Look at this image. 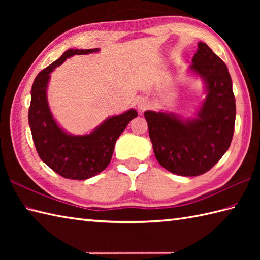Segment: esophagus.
<instances>
[{
    "label": "esophagus",
    "instance_id": "1",
    "mask_svg": "<svg viewBox=\"0 0 260 260\" xmlns=\"http://www.w3.org/2000/svg\"><path fill=\"white\" fill-rule=\"evenodd\" d=\"M137 107H139L141 112H144L145 109L150 107V103H148L146 98H140L139 101H137Z\"/></svg>",
    "mask_w": 260,
    "mask_h": 260
}]
</instances>
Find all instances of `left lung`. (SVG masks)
Instances as JSON below:
<instances>
[{
  "label": "left lung",
  "mask_w": 260,
  "mask_h": 260,
  "mask_svg": "<svg viewBox=\"0 0 260 260\" xmlns=\"http://www.w3.org/2000/svg\"><path fill=\"white\" fill-rule=\"evenodd\" d=\"M189 73L200 77L206 98L196 117L165 110L144 113L157 162L170 172L197 176L228 151L236 120V101L227 66L207 43L199 42Z\"/></svg>",
  "instance_id": "8db88e82"
}]
</instances>
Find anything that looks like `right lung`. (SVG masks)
Returning <instances> with one entry per match:
<instances>
[{"label": "right lung", "instance_id": "obj_1", "mask_svg": "<svg viewBox=\"0 0 260 260\" xmlns=\"http://www.w3.org/2000/svg\"><path fill=\"white\" fill-rule=\"evenodd\" d=\"M93 52H99V48L69 49L36 77L31 89L29 125L37 152L49 168L70 180H87L106 169L112 159L116 141L137 116L134 108L110 116L84 135L68 133L54 119L47 97L50 74L67 58Z\"/></svg>", "mask_w": 260, "mask_h": 260}]
</instances>
